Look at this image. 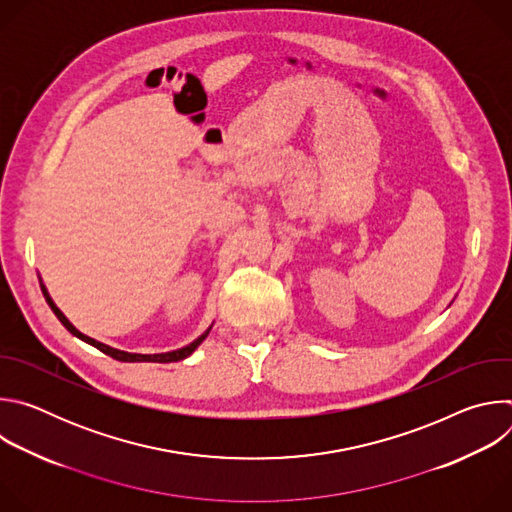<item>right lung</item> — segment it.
<instances>
[{"label":"right lung","mask_w":512,"mask_h":512,"mask_svg":"<svg viewBox=\"0 0 512 512\" xmlns=\"http://www.w3.org/2000/svg\"><path fill=\"white\" fill-rule=\"evenodd\" d=\"M42 291H44V298H46V302H48V306L52 308V312L56 314V318L62 322V326L70 332V334H75L77 338H81V340H85V342H89V344H93L95 348H99L101 352H105V354H109L111 358H115V360H121V362H176V360H182V358H186V356H190L194 350H196V346L208 336V330L202 334V336H198L194 342H190L188 346H184V348H180V350H172V352H164V354H129V352H123V350H115V348H111V346H105V344H101V342H97V340H93V338H89V336H85V334H81L75 326H72L66 318H64V314L54 306V302L50 300V296L46 294V289H44V285H42Z\"/></svg>","instance_id":"add662e5"}]
</instances>
